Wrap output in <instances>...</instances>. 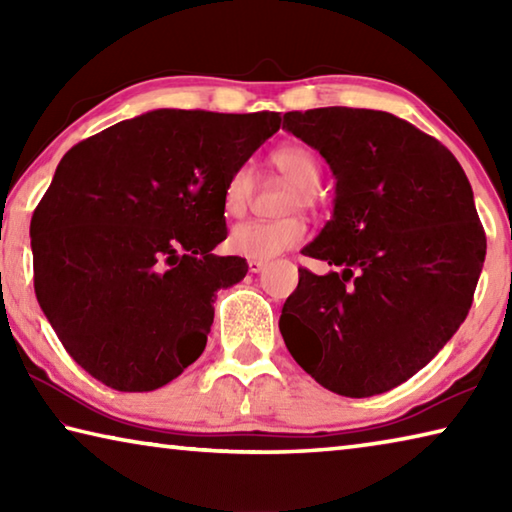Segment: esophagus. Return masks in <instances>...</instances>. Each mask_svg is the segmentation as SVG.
<instances>
[{"instance_id":"esophagus-1","label":"esophagus","mask_w":512,"mask_h":512,"mask_svg":"<svg viewBox=\"0 0 512 512\" xmlns=\"http://www.w3.org/2000/svg\"><path fill=\"white\" fill-rule=\"evenodd\" d=\"M264 262H259V259H250V262H248V271L250 273H259V271H264Z\"/></svg>"}]
</instances>
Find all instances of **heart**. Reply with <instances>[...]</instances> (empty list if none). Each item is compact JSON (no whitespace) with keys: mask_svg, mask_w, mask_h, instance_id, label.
Returning <instances> with one entry per match:
<instances>
[{"mask_svg":"<svg viewBox=\"0 0 512 512\" xmlns=\"http://www.w3.org/2000/svg\"><path fill=\"white\" fill-rule=\"evenodd\" d=\"M271 167L287 178L298 192H293L291 205H309L320 185V164L316 153L302 144H282L271 153ZM255 192V173L250 167H239L230 173L223 189V207L228 214H244ZM307 237V225L296 216L277 221H244L230 230L228 246L232 253L248 259L268 262L284 250L296 248Z\"/></svg>","mask_w":512,"mask_h":512,"instance_id":"b5f03b06","label":"heart"}]
</instances>
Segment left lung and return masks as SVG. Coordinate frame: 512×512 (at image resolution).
<instances>
[{"mask_svg":"<svg viewBox=\"0 0 512 512\" xmlns=\"http://www.w3.org/2000/svg\"><path fill=\"white\" fill-rule=\"evenodd\" d=\"M336 178L332 219L282 307L291 357L327 391L370 397L422 370L472 307L485 232L447 146L381 110L287 112L284 126Z\"/></svg>","mask_w":512,"mask_h":512,"instance_id":"1","label":"left lung"}]
</instances>
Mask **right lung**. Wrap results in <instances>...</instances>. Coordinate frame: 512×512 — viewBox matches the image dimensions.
<instances>
[{
	"label": "right lung",
	"mask_w": 512,
	"mask_h": 512,
	"mask_svg": "<svg viewBox=\"0 0 512 512\" xmlns=\"http://www.w3.org/2000/svg\"><path fill=\"white\" fill-rule=\"evenodd\" d=\"M280 112L151 110L72 146L31 219L33 284L79 366L115 391H155L201 357L216 291L248 273L212 250L223 189Z\"/></svg>",
	"instance_id": "add662e5"
}]
</instances>
